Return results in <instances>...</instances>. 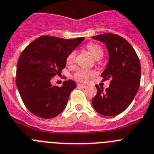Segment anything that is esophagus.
<instances>
[{"label": "esophagus", "instance_id": "esophagus-1", "mask_svg": "<svg viewBox=\"0 0 154 154\" xmlns=\"http://www.w3.org/2000/svg\"><path fill=\"white\" fill-rule=\"evenodd\" d=\"M77 87H83V88H86V87H87V85H84V84H77Z\"/></svg>", "mask_w": 154, "mask_h": 154}]
</instances>
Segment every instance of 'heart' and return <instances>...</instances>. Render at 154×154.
Here are the masks:
<instances>
[{
  "label": "heart",
  "mask_w": 154,
  "mask_h": 154,
  "mask_svg": "<svg viewBox=\"0 0 154 154\" xmlns=\"http://www.w3.org/2000/svg\"><path fill=\"white\" fill-rule=\"evenodd\" d=\"M87 50L90 51V53L92 54V56L94 57V58H97L103 56V50L99 45L96 44H93V43H91V44H88L87 46ZM76 53L75 52H72L69 54V56L67 57V63L68 64H71V63H74V59H75ZM94 74V71H91V70H88L87 69L81 68L79 69L77 72L74 74V78L77 80H80V81H86V80H88L90 77L93 76Z\"/></svg>",
  "instance_id": "1"
}]
</instances>
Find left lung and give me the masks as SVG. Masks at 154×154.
I'll return each instance as SVG.
<instances>
[{"label": "left lung", "mask_w": 154, "mask_h": 154, "mask_svg": "<svg viewBox=\"0 0 154 154\" xmlns=\"http://www.w3.org/2000/svg\"><path fill=\"white\" fill-rule=\"evenodd\" d=\"M106 45L109 60L103 80L110 79V86L103 91L96 86L97 93L92 105L97 113L113 117L128 107L137 93L140 83V63L135 51L127 41L120 36L109 33L92 37Z\"/></svg>", "instance_id": "8db88e82"}]
</instances>
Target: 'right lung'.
<instances>
[{"instance_id": "add662e5", "label": "right lung", "mask_w": 154, "mask_h": 154, "mask_svg": "<svg viewBox=\"0 0 154 154\" xmlns=\"http://www.w3.org/2000/svg\"><path fill=\"white\" fill-rule=\"evenodd\" d=\"M84 40L41 36L23 50L17 64L16 84L23 103L33 114L50 119L64 110L77 84L69 80L59 87L51 80L60 74L67 57Z\"/></svg>"}]
</instances>
